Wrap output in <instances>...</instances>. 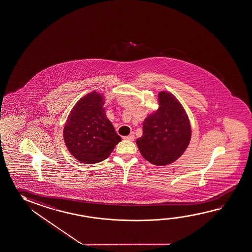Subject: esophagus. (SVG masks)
Here are the masks:
<instances>
[{"label":"esophagus","instance_id":"34e87169","mask_svg":"<svg viewBox=\"0 0 252 252\" xmlns=\"http://www.w3.org/2000/svg\"><path fill=\"white\" fill-rule=\"evenodd\" d=\"M124 140H128V141H134L135 139V135L134 133H131L130 135H128V136H124Z\"/></svg>","mask_w":252,"mask_h":252}]
</instances>
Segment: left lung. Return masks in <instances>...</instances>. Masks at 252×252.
<instances>
[{"instance_id": "obj_1", "label": "left lung", "mask_w": 252, "mask_h": 252, "mask_svg": "<svg viewBox=\"0 0 252 252\" xmlns=\"http://www.w3.org/2000/svg\"><path fill=\"white\" fill-rule=\"evenodd\" d=\"M159 108L143 124V136L136 139L141 154L156 165L179 158L191 139V126L181 104L170 93L158 94Z\"/></svg>"}]
</instances>
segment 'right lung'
<instances>
[{"instance_id":"obj_1","label":"right lung","mask_w":252,"mask_h":252,"mask_svg":"<svg viewBox=\"0 0 252 252\" xmlns=\"http://www.w3.org/2000/svg\"><path fill=\"white\" fill-rule=\"evenodd\" d=\"M103 96L95 91L72 108L64 128L65 145L72 156L86 164L106 159L122 138L106 116Z\"/></svg>"}]
</instances>
